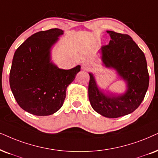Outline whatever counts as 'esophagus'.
I'll return each instance as SVG.
<instances>
[{
  "instance_id": "1",
  "label": "esophagus",
  "mask_w": 158,
  "mask_h": 158,
  "mask_svg": "<svg viewBox=\"0 0 158 158\" xmlns=\"http://www.w3.org/2000/svg\"><path fill=\"white\" fill-rule=\"evenodd\" d=\"M81 68H82L83 70H85V71H89V70L91 69V65L87 63H85L81 65Z\"/></svg>"
}]
</instances>
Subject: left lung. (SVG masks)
I'll use <instances>...</instances> for the list:
<instances>
[{
	"label": "left lung",
	"mask_w": 158,
	"mask_h": 158,
	"mask_svg": "<svg viewBox=\"0 0 158 158\" xmlns=\"http://www.w3.org/2000/svg\"><path fill=\"white\" fill-rule=\"evenodd\" d=\"M109 44L101 47L103 65L113 69L126 83L123 94L105 93L99 89L93 73H89V100L96 112L108 118H117L134 111L142 102L149 87V77L144 54L130 35L106 31Z\"/></svg>",
	"instance_id": "1"
}]
</instances>
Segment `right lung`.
Returning a JSON list of instances; mask_svg holds the SVG:
<instances>
[{
  "label": "right lung",
  "mask_w": 158,
  "mask_h": 158,
  "mask_svg": "<svg viewBox=\"0 0 158 158\" xmlns=\"http://www.w3.org/2000/svg\"><path fill=\"white\" fill-rule=\"evenodd\" d=\"M63 33L58 28L35 33L14 55L10 87L19 106L33 115L48 116L58 111L68 86L80 71V65L61 69L51 60L52 47Z\"/></svg>",
  "instance_id": "right-lung-1"
}]
</instances>
